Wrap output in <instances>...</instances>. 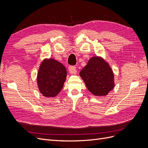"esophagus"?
I'll use <instances>...</instances> for the list:
<instances>
[{
  "instance_id": "esophagus-1",
  "label": "esophagus",
  "mask_w": 148,
  "mask_h": 148,
  "mask_svg": "<svg viewBox=\"0 0 148 148\" xmlns=\"http://www.w3.org/2000/svg\"><path fill=\"white\" fill-rule=\"evenodd\" d=\"M69 71L71 74H76L77 72V70H76V67L75 66H69Z\"/></svg>"
}]
</instances>
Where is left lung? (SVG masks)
Returning <instances> with one entry per match:
<instances>
[{
  "label": "left lung",
  "mask_w": 148,
  "mask_h": 148,
  "mask_svg": "<svg viewBox=\"0 0 148 148\" xmlns=\"http://www.w3.org/2000/svg\"><path fill=\"white\" fill-rule=\"evenodd\" d=\"M88 90L95 96H106L114 87L113 71L99 57H93L79 72Z\"/></svg>",
  "instance_id": "8db88e82"
}]
</instances>
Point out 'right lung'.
<instances>
[{"instance_id": "add662e5", "label": "right lung", "mask_w": 148, "mask_h": 148, "mask_svg": "<svg viewBox=\"0 0 148 148\" xmlns=\"http://www.w3.org/2000/svg\"><path fill=\"white\" fill-rule=\"evenodd\" d=\"M66 77V70L63 64L53 59L44 60L38 73L39 91L45 97L56 96L63 88Z\"/></svg>"}]
</instances>
